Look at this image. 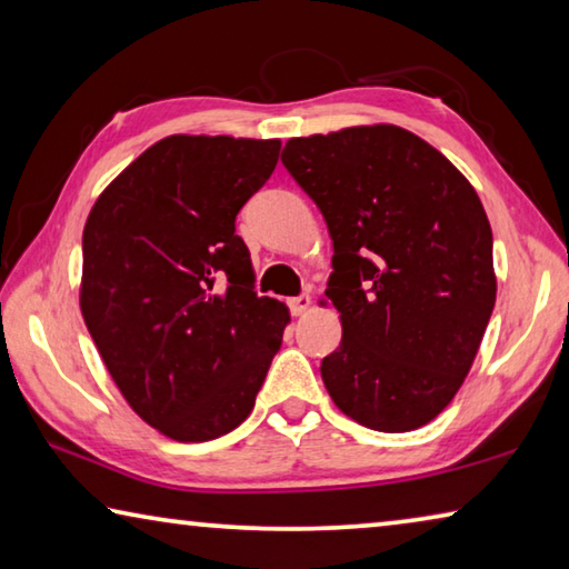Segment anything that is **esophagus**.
I'll return each mask as SVG.
<instances>
[{
    "mask_svg": "<svg viewBox=\"0 0 569 569\" xmlns=\"http://www.w3.org/2000/svg\"><path fill=\"white\" fill-rule=\"evenodd\" d=\"M288 306H291V313L293 316H306L308 311H311V296H308V293L293 296L291 301H288Z\"/></svg>",
    "mask_w": 569,
    "mask_h": 569,
    "instance_id": "obj_1",
    "label": "esophagus"
}]
</instances>
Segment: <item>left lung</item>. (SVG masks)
Instances as JSON below:
<instances>
[{
    "instance_id": "left-lung-1",
    "label": "left lung",
    "mask_w": 569,
    "mask_h": 569,
    "mask_svg": "<svg viewBox=\"0 0 569 569\" xmlns=\"http://www.w3.org/2000/svg\"><path fill=\"white\" fill-rule=\"evenodd\" d=\"M283 166L333 240L326 296L339 349L321 361L346 417L401 435L455 399L492 316V228L451 162L397 124L293 138Z\"/></svg>"
}]
</instances>
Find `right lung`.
Masks as SVG:
<instances>
[{
	"instance_id": "right-lung-1",
	"label": "right lung",
	"mask_w": 569,
	"mask_h": 569,
	"mask_svg": "<svg viewBox=\"0 0 569 569\" xmlns=\"http://www.w3.org/2000/svg\"><path fill=\"white\" fill-rule=\"evenodd\" d=\"M278 150L281 140L170 134L104 188L84 223V323L132 411L176 441L246 421L291 321L253 291L236 236Z\"/></svg>"
}]
</instances>
